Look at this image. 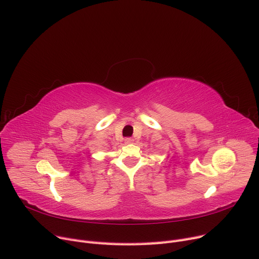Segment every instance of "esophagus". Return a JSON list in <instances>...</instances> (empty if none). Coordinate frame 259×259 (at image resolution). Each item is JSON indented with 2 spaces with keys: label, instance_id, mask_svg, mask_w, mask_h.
I'll use <instances>...</instances> for the list:
<instances>
[{
  "label": "esophagus",
  "instance_id": "34e87169",
  "mask_svg": "<svg viewBox=\"0 0 259 259\" xmlns=\"http://www.w3.org/2000/svg\"><path fill=\"white\" fill-rule=\"evenodd\" d=\"M133 142V139H131V138H126L125 139V143L126 144H130V143H132Z\"/></svg>",
  "mask_w": 259,
  "mask_h": 259
}]
</instances>
